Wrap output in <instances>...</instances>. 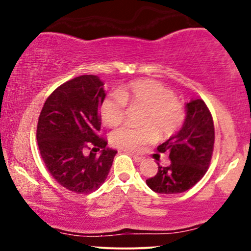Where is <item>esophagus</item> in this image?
Returning <instances> with one entry per match:
<instances>
[{"mask_svg": "<svg viewBox=\"0 0 251 251\" xmlns=\"http://www.w3.org/2000/svg\"><path fill=\"white\" fill-rule=\"evenodd\" d=\"M131 155H132L133 160H135L136 162H143V161H144V157H143V156L137 155V154H131Z\"/></svg>", "mask_w": 251, "mask_h": 251, "instance_id": "esophagus-1", "label": "esophagus"}]
</instances>
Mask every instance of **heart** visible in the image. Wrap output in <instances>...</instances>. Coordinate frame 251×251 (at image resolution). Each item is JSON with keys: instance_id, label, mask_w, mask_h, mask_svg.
I'll list each match as a JSON object with an SVG mask.
<instances>
[{"instance_id": "b5f03b06", "label": "heart", "mask_w": 251, "mask_h": 251, "mask_svg": "<svg viewBox=\"0 0 251 251\" xmlns=\"http://www.w3.org/2000/svg\"><path fill=\"white\" fill-rule=\"evenodd\" d=\"M126 104L145 106L142 118L145 126H123L114 130L111 136L112 144L121 150H140L155 139V131L160 138H168L184 123L183 105L175 99L170 89L157 81L150 78L133 81L120 89L114 97L105 99L100 106L102 121L107 126H118L125 118Z\"/></svg>"}]
</instances>
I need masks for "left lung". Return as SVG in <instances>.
I'll use <instances>...</instances> for the list:
<instances>
[{"label":"left lung","instance_id":"8db88e82","mask_svg":"<svg viewBox=\"0 0 251 251\" xmlns=\"http://www.w3.org/2000/svg\"><path fill=\"white\" fill-rule=\"evenodd\" d=\"M186 116L181 129L157 147L167 152L170 159L168 167L157 163L154 177L146 179L151 190L162 194H177L193 187L210 164L215 143L212 116L202 99L185 104Z\"/></svg>","mask_w":251,"mask_h":251}]
</instances>
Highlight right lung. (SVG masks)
<instances>
[{"mask_svg": "<svg viewBox=\"0 0 251 251\" xmlns=\"http://www.w3.org/2000/svg\"><path fill=\"white\" fill-rule=\"evenodd\" d=\"M105 97L97 75H82L58 87L40 113L36 139L43 162L61 186L75 193L97 191L118 153L98 136V109Z\"/></svg>", "mask_w": 251, "mask_h": 251, "instance_id": "right-lung-1", "label": "right lung"}]
</instances>
